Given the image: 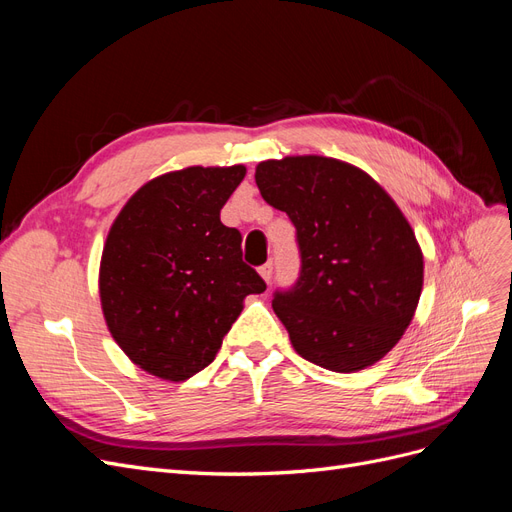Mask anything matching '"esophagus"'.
<instances>
[{"instance_id":"obj_1","label":"esophagus","mask_w":512,"mask_h":512,"mask_svg":"<svg viewBox=\"0 0 512 512\" xmlns=\"http://www.w3.org/2000/svg\"><path fill=\"white\" fill-rule=\"evenodd\" d=\"M258 273H260L262 280H265V282L269 284L271 277H273V265H271V262H267V265H262V267L258 269Z\"/></svg>"}]
</instances>
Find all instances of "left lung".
Returning a JSON list of instances; mask_svg holds the SVG:
<instances>
[{
    "label": "left lung",
    "mask_w": 512,
    "mask_h": 512,
    "mask_svg": "<svg viewBox=\"0 0 512 512\" xmlns=\"http://www.w3.org/2000/svg\"><path fill=\"white\" fill-rule=\"evenodd\" d=\"M254 177L297 228L301 277L273 299L292 348L337 374L378 363L410 327L423 290V250L404 211L337 158L265 160Z\"/></svg>",
    "instance_id": "obj_1"
}]
</instances>
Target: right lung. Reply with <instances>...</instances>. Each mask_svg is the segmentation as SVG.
I'll return each mask as SVG.
<instances>
[{"mask_svg": "<svg viewBox=\"0 0 512 512\" xmlns=\"http://www.w3.org/2000/svg\"><path fill=\"white\" fill-rule=\"evenodd\" d=\"M245 166H188L141 185L108 230L98 292L108 331L147 374L183 382L205 369L265 290L220 211Z\"/></svg>", "mask_w": 512, "mask_h": 512, "instance_id": "right-lung-1", "label": "right lung"}]
</instances>
